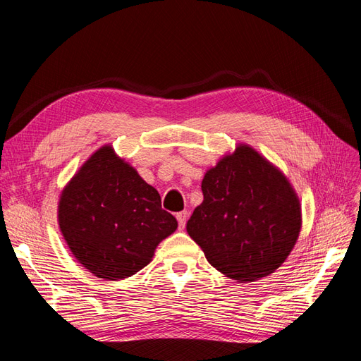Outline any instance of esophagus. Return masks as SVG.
Instances as JSON below:
<instances>
[{
    "label": "esophagus",
    "instance_id": "esophagus-1",
    "mask_svg": "<svg viewBox=\"0 0 361 361\" xmlns=\"http://www.w3.org/2000/svg\"><path fill=\"white\" fill-rule=\"evenodd\" d=\"M176 218H178V223H179V228H183L185 224H187V220H188V212L180 211V212L176 214Z\"/></svg>",
    "mask_w": 361,
    "mask_h": 361
}]
</instances>
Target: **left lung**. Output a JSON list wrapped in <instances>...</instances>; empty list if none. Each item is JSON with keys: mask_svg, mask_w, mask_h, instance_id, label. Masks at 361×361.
Wrapping results in <instances>:
<instances>
[{"mask_svg": "<svg viewBox=\"0 0 361 361\" xmlns=\"http://www.w3.org/2000/svg\"><path fill=\"white\" fill-rule=\"evenodd\" d=\"M203 203L187 223L209 264L227 277L253 281L289 256L301 227L288 179L248 146L204 174Z\"/></svg>", "mask_w": 361, "mask_h": 361, "instance_id": "8db88e82", "label": "left lung"}]
</instances>
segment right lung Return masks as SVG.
<instances>
[{"label": "right lung", "instance_id": "add662e5", "mask_svg": "<svg viewBox=\"0 0 361 361\" xmlns=\"http://www.w3.org/2000/svg\"><path fill=\"white\" fill-rule=\"evenodd\" d=\"M59 223L80 264L106 280L143 269L178 227L158 191L110 146L97 150L64 188Z\"/></svg>", "mask_w": 361, "mask_h": 361}]
</instances>
